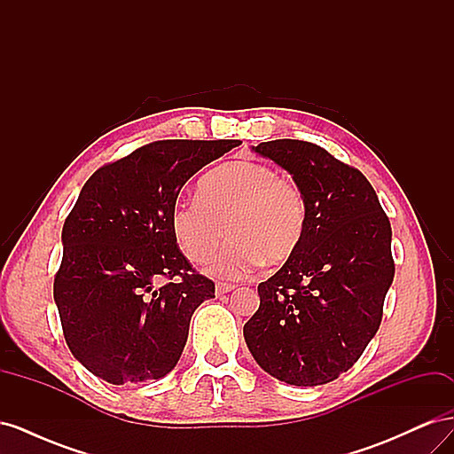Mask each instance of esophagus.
Masks as SVG:
<instances>
[{
	"instance_id": "1",
	"label": "esophagus",
	"mask_w": 454,
	"mask_h": 454,
	"mask_svg": "<svg viewBox=\"0 0 454 454\" xmlns=\"http://www.w3.org/2000/svg\"><path fill=\"white\" fill-rule=\"evenodd\" d=\"M235 284H227V282H217L215 284V294L217 295H223V294H229V292H232L235 290Z\"/></svg>"
}]
</instances>
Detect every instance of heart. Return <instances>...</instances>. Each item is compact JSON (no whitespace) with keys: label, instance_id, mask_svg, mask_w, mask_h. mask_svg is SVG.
<instances>
[{"label":"heart","instance_id":"obj_1","mask_svg":"<svg viewBox=\"0 0 454 454\" xmlns=\"http://www.w3.org/2000/svg\"><path fill=\"white\" fill-rule=\"evenodd\" d=\"M309 204L305 191L269 164L232 160L206 174L197 199L174 206L170 225L180 250L193 263H206L222 246L212 270L229 278L252 274L261 261L278 265L305 239Z\"/></svg>","mask_w":454,"mask_h":454}]
</instances>
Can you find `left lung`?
I'll return each instance as SVG.
<instances>
[{
    "mask_svg": "<svg viewBox=\"0 0 454 454\" xmlns=\"http://www.w3.org/2000/svg\"><path fill=\"white\" fill-rule=\"evenodd\" d=\"M305 191L309 222L299 250L257 286L244 339L269 375L295 387L335 380L360 360L382 320L394 280L392 227L367 177L320 145H255Z\"/></svg>",
    "mask_w": 454,
    "mask_h": 454,
    "instance_id": "8db88e82",
    "label": "left lung"
}]
</instances>
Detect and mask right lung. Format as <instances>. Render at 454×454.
<instances>
[{"label": "right lung", "instance_id": "right-lung-1", "mask_svg": "<svg viewBox=\"0 0 454 454\" xmlns=\"http://www.w3.org/2000/svg\"><path fill=\"white\" fill-rule=\"evenodd\" d=\"M240 140H157L96 170L62 229L54 274L67 348L112 384L160 379L184 352L195 309L215 297L177 246L170 215L204 164Z\"/></svg>", "mask_w": 454, "mask_h": 454}]
</instances>
